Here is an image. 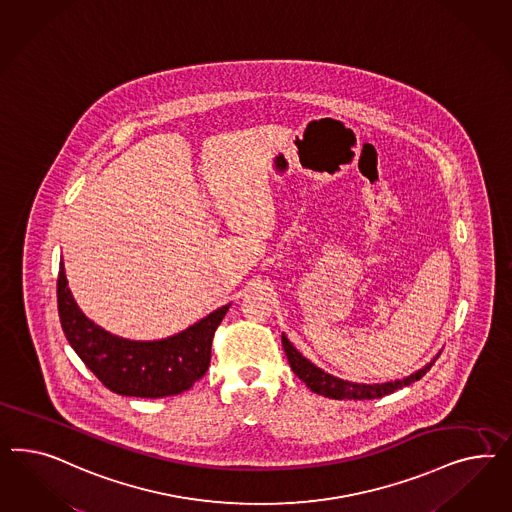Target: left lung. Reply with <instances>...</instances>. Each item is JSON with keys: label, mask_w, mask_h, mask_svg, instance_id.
Wrapping results in <instances>:
<instances>
[{"label": "left lung", "mask_w": 512, "mask_h": 512, "mask_svg": "<svg viewBox=\"0 0 512 512\" xmlns=\"http://www.w3.org/2000/svg\"><path fill=\"white\" fill-rule=\"evenodd\" d=\"M281 343L285 349L287 360L291 364V370L298 375V379H302L306 383V387L313 390L315 394H321L325 398L332 400H375L381 396L392 394L398 388L407 387L415 381H419L420 377H424L426 372H430V368L434 366L435 360L439 357V353L435 355L432 362H428L424 368H420L415 373L403 377V379H394L387 383H353V381H345L332 373L321 370L319 366H315L311 360L304 357L291 341L287 340L285 334H281Z\"/></svg>", "instance_id": "obj_1"}]
</instances>
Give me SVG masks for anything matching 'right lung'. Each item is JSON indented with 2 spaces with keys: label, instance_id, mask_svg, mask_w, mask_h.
I'll list each match as a JSON object with an SVG mask.
<instances>
[{
  "label": "right lung",
  "instance_id": "obj_1",
  "mask_svg": "<svg viewBox=\"0 0 512 512\" xmlns=\"http://www.w3.org/2000/svg\"><path fill=\"white\" fill-rule=\"evenodd\" d=\"M231 304L163 340L120 338L95 325L67 287L63 261L58 274V311L65 338L105 387L135 398L176 396L193 387L210 366L212 338Z\"/></svg>",
  "mask_w": 512,
  "mask_h": 512
}]
</instances>
